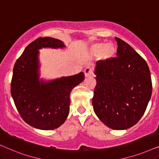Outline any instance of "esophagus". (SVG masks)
<instances>
[{"label": "esophagus", "instance_id": "obj_1", "mask_svg": "<svg viewBox=\"0 0 159 159\" xmlns=\"http://www.w3.org/2000/svg\"><path fill=\"white\" fill-rule=\"evenodd\" d=\"M84 76L85 77H90V76L92 75V69H91L90 67H86L84 70Z\"/></svg>", "mask_w": 159, "mask_h": 159}]
</instances>
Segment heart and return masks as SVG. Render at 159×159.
<instances>
[{
    "instance_id": "1",
    "label": "heart",
    "mask_w": 159,
    "mask_h": 159,
    "mask_svg": "<svg viewBox=\"0 0 159 159\" xmlns=\"http://www.w3.org/2000/svg\"><path fill=\"white\" fill-rule=\"evenodd\" d=\"M89 51L93 56H98L99 59L108 61L114 57L116 48L112 43H96L91 45Z\"/></svg>"
}]
</instances>
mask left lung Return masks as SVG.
I'll return each instance as SVG.
<instances>
[{
    "label": "left lung",
    "mask_w": 159,
    "mask_h": 159,
    "mask_svg": "<svg viewBox=\"0 0 159 159\" xmlns=\"http://www.w3.org/2000/svg\"><path fill=\"white\" fill-rule=\"evenodd\" d=\"M115 40L116 57L96 63L93 106L107 127L122 130L134 126L144 114L152 82L146 61L121 39Z\"/></svg>",
    "instance_id": "left-lung-1"
}]
</instances>
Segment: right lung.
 <instances>
[{
  "label": "right lung",
  "instance_id": "1",
  "mask_svg": "<svg viewBox=\"0 0 159 159\" xmlns=\"http://www.w3.org/2000/svg\"><path fill=\"white\" fill-rule=\"evenodd\" d=\"M65 47L58 39L38 38L25 48L15 63L11 96L23 120L36 129H54L64 124L69 113L71 90L84 80L83 72L48 81L40 80L38 50Z\"/></svg>",
  "mask_w": 159,
  "mask_h": 159
}]
</instances>
